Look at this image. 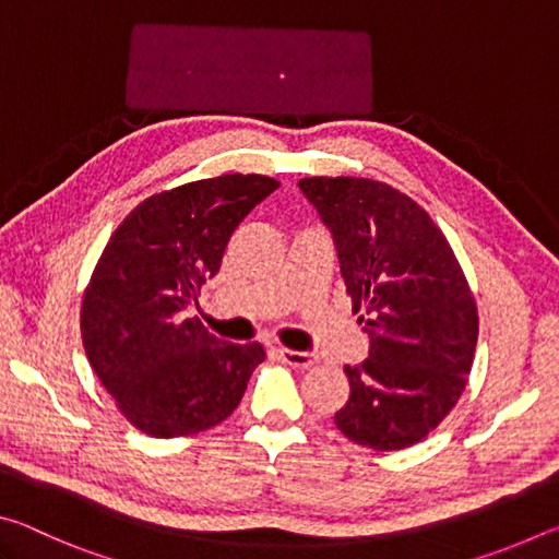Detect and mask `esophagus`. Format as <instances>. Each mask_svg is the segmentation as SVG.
Instances as JSON below:
<instances>
[{
	"label": "esophagus",
	"mask_w": 559,
	"mask_h": 559,
	"mask_svg": "<svg viewBox=\"0 0 559 559\" xmlns=\"http://www.w3.org/2000/svg\"><path fill=\"white\" fill-rule=\"evenodd\" d=\"M278 355H281L283 362L290 365V367H300V370H308V367H313L318 362L316 353H300V349L281 347Z\"/></svg>",
	"instance_id": "obj_1"
}]
</instances>
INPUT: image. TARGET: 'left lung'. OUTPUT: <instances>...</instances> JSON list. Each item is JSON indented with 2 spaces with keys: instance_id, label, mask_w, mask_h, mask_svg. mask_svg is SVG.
<instances>
[{
  "instance_id": "obj_1",
  "label": "left lung",
  "mask_w": 559,
  "mask_h": 559,
  "mask_svg": "<svg viewBox=\"0 0 559 559\" xmlns=\"http://www.w3.org/2000/svg\"><path fill=\"white\" fill-rule=\"evenodd\" d=\"M298 187L335 239L370 357L345 367L335 427L396 451L429 437L468 384L478 310L447 236L409 197L365 177H306Z\"/></svg>"
}]
</instances>
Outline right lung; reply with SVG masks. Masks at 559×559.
Returning a JSON list of instances; mask_svg holds the SVG:
<instances>
[{
    "label": "right lung",
    "mask_w": 559,
    "mask_h": 559,
    "mask_svg": "<svg viewBox=\"0 0 559 559\" xmlns=\"http://www.w3.org/2000/svg\"><path fill=\"white\" fill-rule=\"evenodd\" d=\"M278 187L263 175L197 179L147 197L112 231L81 308L88 362L122 416L175 439L222 424L266 359L192 316L206 278L253 206Z\"/></svg>",
    "instance_id": "right-lung-1"
}]
</instances>
